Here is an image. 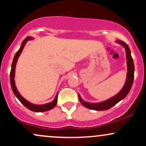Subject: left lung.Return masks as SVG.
<instances>
[{"label":"left lung","instance_id":"8db88e82","mask_svg":"<svg viewBox=\"0 0 146 146\" xmlns=\"http://www.w3.org/2000/svg\"><path fill=\"white\" fill-rule=\"evenodd\" d=\"M116 42L123 46L125 48V53H126L125 55H126L128 72H127L126 80H125L124 86L122 88V89L115 96L112 97V98L106 100V101L99 102V103H90V102L84 101L80 97V95H78V98L80 102L86 108L95 110H106L110 109V108H112L115 104H117L119 102H120L123 98H125L130 92V89H131L134 81V73H135V65H134L133 60H132L131 56V52H130L129 46L125 44L124 42L121 40H117Z\"/></svg>","mask_w":146,"mask_h":146}]
</instances>
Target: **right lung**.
Instances as JSON below:
<instances>
[{"instance_id": "right-lung-1", "label": "right lung", "mask_w": 146, "mask_h": 146, "mask_svg": "<svg viewBox=\"0 0 146 146\" xmlns=\"http://www.w3.org/2000/svg\"><path fill=\"white\" fill-rule=\"evenodd\" d=\"M33 38L32 37H29V36L27 37L23 41V42H22V44L21 47L19 48V50H18V51L16 53V54H15L14 59H13L12 64H11V72H10V83H11V88H12V90L13 92H14L15 96L18 98V100H19V101L21 102L27 108H28L29 110H31V111L37 112V113H40V112L47 111V110H51L56 106L57 101H58V93H57V95H56V98H55L54 100H53L51 102L45 104H41V105L33 104L31 103V102L27 101V100H25V99L23 98L21 94H20L19 92L18 91L17 88H16V84H15V80H14L15 69H16V63H17L18 58H19V56H21L22 51H23V48H24L25 44H26V43L27 42V41L31 40H33Z\"/></svg>"}]
</instances>
